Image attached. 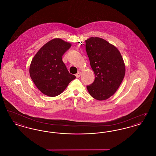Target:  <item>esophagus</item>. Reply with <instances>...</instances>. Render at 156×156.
Masks as SVG:
<instances>
[{
  "label": "esophagus",
  "mask_w": 156,
  "mask_h": 156,
  "mask_svg": "<svg viewBox=\"0 0 156 156\" xmlns=\"http://www.w3.org/2000/svg\"><path fill=\"white\" fill-rule=\"evenodd\" d=\"M75 76H76V78H79V77H80V76H81V73H80V72H78L77 74H75Z\"/></svg>",
  "instance_id": "34e87169"
}]
</instances>
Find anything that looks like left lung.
Returning a JSON list of instances; mask_svg holds the SVG:
<instances>
[{"label":"left lung","instance_id":"8db88e82","mask_svg":"<svg viewBox=\"0 0 156 156\" xmlns=\"http://www.w3.org/2000/svg\"><path fill=\"white\" fill-rule=\"evenodd\" d=\"M86 51L95 81L87 87L90 95L98 101L112 97L119 88L125 75V65L118 49L99 37L85 40Z\"/></svg>","mask_w":156,"mask_h":156}]
</instances>
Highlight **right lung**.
<instances>
[{"mask_svg":"<svg viewBox=\"0 0 156 156\" xmlns=\"http://www.w3.org/2000/svg\"><path fill=\"white\" fill-rule=\"evenodd\" d=\"M71 46L70 43L61 38H54L45 44L32 59L30 77L38 90L47 96L61 94L76 78L68 72L62 59Z\"/></svg>","mask_w":156,"mask_h":156,"instance_id":"1","label":"right lung"}]
</instances>
